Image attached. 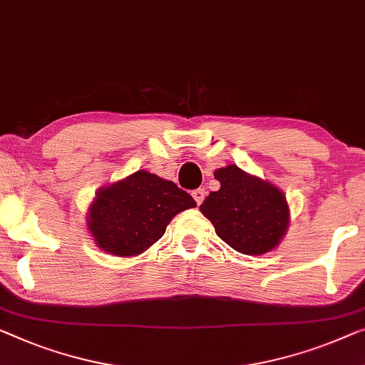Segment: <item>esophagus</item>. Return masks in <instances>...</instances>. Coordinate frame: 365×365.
<instances>
[{"instance_id":"1","label":"esophagus","mask_w":365,"mask_h":365,"mask_svg":"<svg viewBox=\"0 0 365 365\" xmlns=\"http://www.w3.org/2000/svg\"><path fill=\"white\" fill-rule=\"evenodd\" d=\"M205 190L203 188H197V190H193V198H195V201H197V205H201V201L205 200Z\"/></svg>"}]
</instances>
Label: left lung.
<instances>
[{
	"instance_id": "1",
	"label": "left lung",
	"mask_w": 365,
	"mask_h": 365,
	"mask_svg": "<svg viewBox=\"0 0 365 365\" xmlns=\"http://www.w3.org/2000/svg\"><path fill=\"white\" fill-rule=\"evenodd\" d=\"M221 183L200 210L216 235L235 251L262 255L279 246L290 225V208L279 187L231 164L215 170Z\"/></svg>"
}]
</instances>
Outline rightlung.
Returning a JSON list of instances; mask_svg holds the SVG:
<instances>
[{"label": "right lung", "instance_id": "obj_1", "mask_svg": "<svg viewBox=\"0 0 365 365\" xmlns=\"http://www.w3.org/2000/svg\"><path fill=\"white\" fill-rule=\"evenodd\" d=\"M195 206V200L173 182L138 170L98 190L86 226L105 252L134 257L164 236L173 216Z\"/></svg>", "mask_w": 365, "mask_h": 365}]
</instances>
